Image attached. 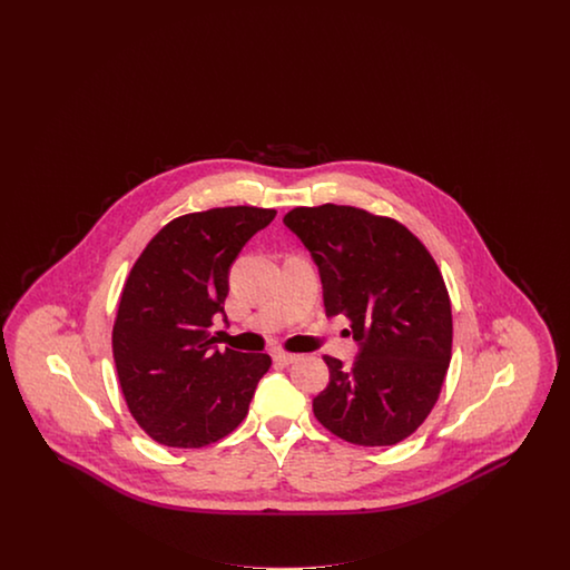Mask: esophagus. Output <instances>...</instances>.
Instances as JSON below:
<instances>
[{
    "label": "esophagus",
    "instance_id": "1",
    "mask_svg": "<svg viewBox=\"0 0 570 570\" xmlns=\"http://www.w3.org/2000/svg\"><path fill=\"white\" fill-rule=\"evenodd\" d=\"M273 361H277V363H282V365H291V363L298 361V354L286 353V351H275V353H273Z\"/></svg>",
    "mask_w": 570,
    "mask_h": 570
}]
</instances>
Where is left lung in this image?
I'll list each match as a JSON object with an SVG mask.
<instances>
[{"mask_svg":"<svg viewBox=\"0 0 570 570\" xmlns=\"http://www.w3.org/2000/svg\"><path fill=\"white\" fill-rule=\"evenodd\" d=\"M284 224L312 252L328 316H346L361 353L351 367L325 354L328 384L314 414L358 446L414 434L435 406L453 351L444 277L428 247L393 217L351 205L295 207Z\"/></svg>","mask_w":570,"mask_h":570,"instance_id":"1","label":"left lung"}]
</instances>
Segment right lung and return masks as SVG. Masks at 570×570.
<instances>
[{
    "label": "right lung",
    "mask_w": 570,
    "mask_h": 570,
    "mask_svg": "<svg viewBox=\"0 0 570 570\" xmlns=\"http://www.w3.org/2000/svg\"><path fill=\"white\" fill-rule=\"evenodd\" d=\"M275 209L216 207L168 222L136 258L112 325L121 393L142 432L175 449H200L235 432L265 353L217 351L228 272Z\"/></svg>",
    "instance_id": "add662e5"
}]
</instances>
